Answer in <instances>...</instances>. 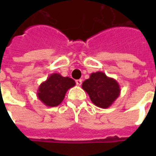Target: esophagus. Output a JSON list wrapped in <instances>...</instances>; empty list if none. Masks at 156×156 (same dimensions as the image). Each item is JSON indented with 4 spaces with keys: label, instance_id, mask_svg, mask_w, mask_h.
<instances>
[{
    "label": "esophagus",
    "instance_id": "obj_1",
    "mask_svg": "<svg viewBox=\"0 0 156 156\" xmlns=\"http://www.w3.org/2000/svg\"><path fill=\"white\" fill-rule=\"evenodd\" d=\"M82 83H83V80H82V79H78V80H76V84L78 86H81Z\"/></svg>",
    "mask_w": 156,
    "mask_h": 156
}]
</instances>
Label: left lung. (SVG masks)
Here are the masks:
<instances>
[{
    "label": "left lung",
    "mask_w": 156,
    "mask_h": 156,
    "mask_svg": "<svg viewBox=\"0 0 156 156\" xmlns=\"http://www.w3.org/2000/svg\"><path fill=\"white\" fill-rule=\"evenodd\" d=\"M82 88L87 93L91 102L101 108H109L121 94L119 83L100 71L91 73L83 82Z\"/></svg>",
    "instance_id": "8db88e82"
}]
</instances>
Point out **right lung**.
Returning <instances> with one entry per match:
<instances>
[{"label":"right lung","mask_w":156,"mask_h":156,"mask_svg":"<svg viewBox=\"0 0 156 156\" xmlns=\"http://www.w3.org/2000/svg\"><path fill=\"white\" fill-rule=\"evenodd\" d=\"M75 84L72 78L53 73L40 85L37 90V97L46 106H58L63 101L67 90L73 87Z\"/></svg>","instance_id":"obj_1"}]
</instances>
